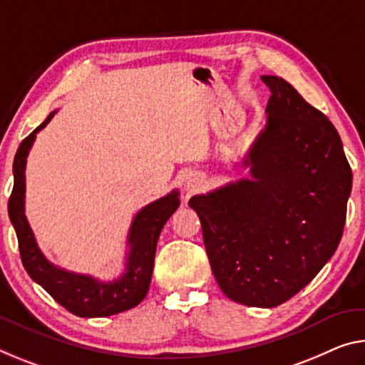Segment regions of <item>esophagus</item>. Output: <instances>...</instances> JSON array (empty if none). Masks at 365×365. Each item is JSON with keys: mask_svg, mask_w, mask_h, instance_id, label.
I'll return each instance as SVG.
<instances>
[{"mask_svg": "<svg viewBox=\"0 0 365 365\" xmlns=\"http://www.w3.org/2000/svg\"><path fill=\"white\" fill-rule=\"evenodd\" d=\"M201 178L200 177H188V180H187V188L190 190V192H193V190H196L201 185Z\"/></svg>", "mask_w": 365, "mask_h": 365, "instance_id": "34e87169", "label": "esophagus"}]
</instances>
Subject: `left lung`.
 Here are the masks:
<instances>
[{"label": "left lung", "mask_w": 365, "mask_h": 365, "mask_svg": "<svg viewBox=\"0 0 365 365\" xmlns=\"http://www.w3.org/2000/svg\"><path fill=\"white\" fill-rule=\"evenodd\" d=\"M264 128L242 159L248 177L195 195L206 253L234 302L271 309L291 299L336 252L352 172L338 131L279 76Z\"/></svg>", "instance_id": "8db88e82"}]
</instances>
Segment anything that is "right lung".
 Returning a JSON list of instances; mask_svg holds the SVG:
<instances>
[{"label": "right lung", "instance_id": "1", "mask_svg": "<svg viewBox=\"0 0 365 365\" xmlns=\"http://www.w3.org/2000/svg\"><path fill=\"white\" fill-rule=\"evenodd\" d=\"M56 112L58 108L21 143L14 158V188L8 211L19 240L22 263L29 276L71 314L83 318L120 314L136 307L146 297L160 230L180 206V193L177 188L172 190L135 214L126 235L125 264L118 277L106 281L92 274L74 273L51 263L40 250L36 234L26 216V165L37 133L50 123Z\"/></svg>", "mask_w": 365, "mask_h": 365}]
</instances>
